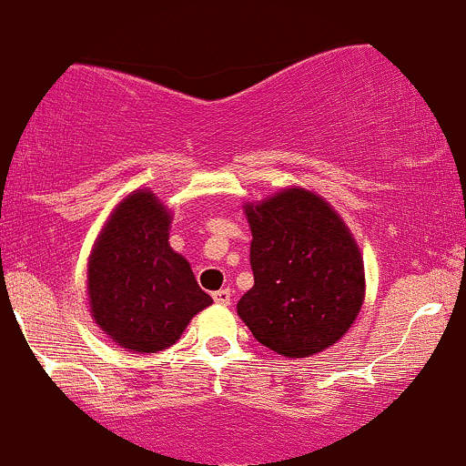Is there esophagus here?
Returning <instances> with one entry per match:
<instances>
[{"mask_svg": "<svg viewBox=\"0 0 466 466\" xmlns=\"http://www.w3.org/2000/svg\"><path fill=\"white\" fill-rule=\"evenodd\" d=\"M229 297H232V295H229V290H225V288H223V290L212 292V299H214V301H217V303H220V306H228Z\"/></svg>", "mask_w": 466, "mask_h": 466, "instance_id": "34e87169", "label": "esophagus"}]
</instances>
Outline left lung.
<instances>
[{
    "mask_svg": "<svg viewBox=\"0 0 466 466\" xmlns=\"http://www.w3.org/2000/svg\"><path fill=\"white\" fill-rule=\"evenodd\" d=\"M254 286L238 317L258 344L308 357L335 344L364 301V263L344 220L306 189L246 208Z\"/></svg>",
    "mask_w": 466,
    "mask_h": 466,
    "instance_id": "8db88e82",
    "label": "left lung"
}]
</instances>
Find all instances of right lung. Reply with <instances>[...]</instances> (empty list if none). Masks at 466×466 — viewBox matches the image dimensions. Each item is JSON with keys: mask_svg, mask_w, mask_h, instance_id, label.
<instances>
[{"mask_svg": "<svg viewBox=\"0 0 466 466\" xmlns=\"http://www.w3.org/2000/svg\"><path fill=\"white\" fill-rule=\"evenodd\" d=\"M89 303L97 326L136 352L169 349L212 303L189 263L169 248V214L151 192L122 200L97 238Z\"/></svg>", "mask_w": 466, "mask_h": 466, "instance_id": "obj_1", "label": "right lung"}]
</instances>
